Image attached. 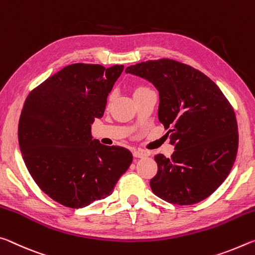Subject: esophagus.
<instances>
[{
  "instance_id": "34e87169",
  "label": "esophagus",
  "mask_w": 255,
  "mask_h": 255,
  "mask_svg": "<svg viewBox=\"0 0 255 255\" xmlns=\"http://www.w3.org/2000/svg\"><path fill=\"white\" fill-rule=\"evenodd\" d=\"M133 156L136 157V158H142L147 156V152L143 151V150H136L134 149L133 150Z\"/></svg>"
}]
</instances>
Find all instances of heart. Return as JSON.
Listing matches in <instances>:
<instances>
[{"label": "heart", "instance_id": "heart-1", "mask_svg": "<svg viewBox=\"0 0 255 255\" xmlns=\"http://www.w3.org/2000/svg\"><path fill=\"white\" fill-rule=\"evenodd\" d=\"M143 89H145V88H143V87H139V88H136V89H135L134 94H135V93H137V91H141V90H143Z\"/></svg>", "mask_w": 255, "mask_h": 255}]
</instances>
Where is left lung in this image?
<instances>
[{"instance_id": "left-lung-1", "label": "left lung", "mask_w": 255, "mask_h": 255, "mask_svg": "<svg viewBox=\"0 0 255 255\" xmlns=\"http://www.w3.org/2000/svg\"><path fill=\"white\" fill-rule=\"evenodd\" d=\"M125 72L156 87L158 119L175 147L170 158L155 156L152 192L173 204L202 201L222 185L236 159L239 133L232 105L210 78L177 61H147Z\"/></svg>"}]
</instances>
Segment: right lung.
I'll list each match as a JSON object with an SVG mask.
<instances>
[{
	"label": "right lung",
	"mask_w": 255,
	"mask_h": 255,
	"mask_svg": "<svg viewBox=\"0 0 255 255\" xmlns=\"http://www.w3.org/2000/svg\"><path fill=\"white\" fill-rule=\"evenodd\" d=\"M123 69L71 64L24 102L18 128L23 161L40 190L65 207L79 209L107 198L132 164L130 150L107 147L91 134Z\"/></svg>",
	"instance_id": "obj_1"
}]
</instances>
